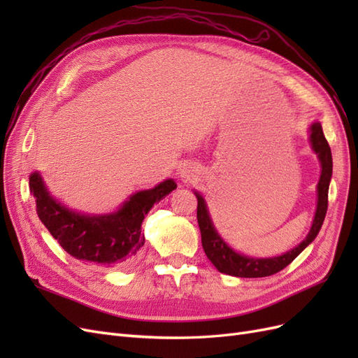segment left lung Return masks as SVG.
Listing matches in <instances>:
<instances>
[{
	"label": "left lung",
	"mask_w": 358,
	"mask_h": 358,
	"mask_svg": "<svg viewBox=\"0 0 358 358\" xmlns=\"http://www.w3.org/2000/svg\"><path fill=\"white\" fill-rule=\"evenodd\" d=\"M310 143L313 150L318 154L322 167L321 178L318 182V206L315 212V220H313L312 229L306 239L292 249V251L284 255L275 258H249L245 255L236 254L231 248L225 245V242L218 236V233L215 231L208 208H206V203L200 194L196 192V197L199 201L197 221L201 233V245L206 255L210 259V263L218 268L221 273H227L237 278H264L275 275L282 268H285L303 249L315 239L327 213L329 185L333 171L331 150L326 137H324L322 127L320 122H315L310 127Z\"/></svg>",
	"instance_id": "obj_1"
}]
</instances>
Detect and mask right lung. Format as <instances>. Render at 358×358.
I'll list each match as a JSON object with an SVG mask.
<instances>
[{
  "label": "right lung",
  "instance_id": "add662e5",
  "mask_svg": "<svg viewBox=\"0 0 358 358\" xmlns=\"http://www.w3.org/2000/svg\"><path fill=\"white\" fill-rule=\"evenodd\" d=\"M175 188L176 183L169 179L154 189L134 194L116 213L85 216L53 200L38 173L29 176V191L37 203L38 218L49 233L71 257L101 267H127L134 262L145 243V216Z\"/></svg>",
  "mask_w": 358,
  "mask_h": 358
}]
</instances>
